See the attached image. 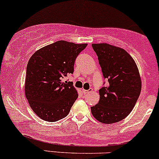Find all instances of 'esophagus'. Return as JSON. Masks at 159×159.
Instances as JSON below:
<instances>
[{"label":"esophagus","mask_w":159,"mask_h":159,"mask_svg":"<svg viewBox=\"0 0 159 159\" xmlns=\"http://www.w3.org/2000/svg\"><path fill=\"white\" fill-rule=\"evenodd\" d=\"M82 90H83V93H84V94H87V93H91V92H93V89H89V90H86V89H82Z\"/></svg>","instance_id":"obj_1"}]
</instances>
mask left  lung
<instances>
[{"label":"left lung","instance_id":"1","mask_svg":"<svg viewBox=\"0 0 159 159\" xmlns=\"http://www.w3.org/2000/svg\"><path fill=\"white\" fill-rule=\"evenodd\" d=\"M107 85L99 89L98 104L91 107L97 121L118 122L131 112L141 90V79L134 59L124 49L109 43H93Z\"/></svg>","mask_w":159,"mask_h":159}]
</instances>
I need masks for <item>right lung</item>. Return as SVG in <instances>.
<instances>
[{
    "mask_svg": "<svg viewBox=\"0 0 159 159\" xmlns=\"http://www.w3.org/2000/svg\"><path fill=\"white\" fill-rule=\"evenodd\" d=\"M87 43L59 41L39 49L26 66L25 95L33 112L46 121L66 117L78 98L77 89L63 78L74 71L76 58Z\"/></svg>",
    "mask_w": 159,
    "mask_h": 159,
    "instance_id": "right-lung-1",
    "label": "right lung"
}]
</instances>
